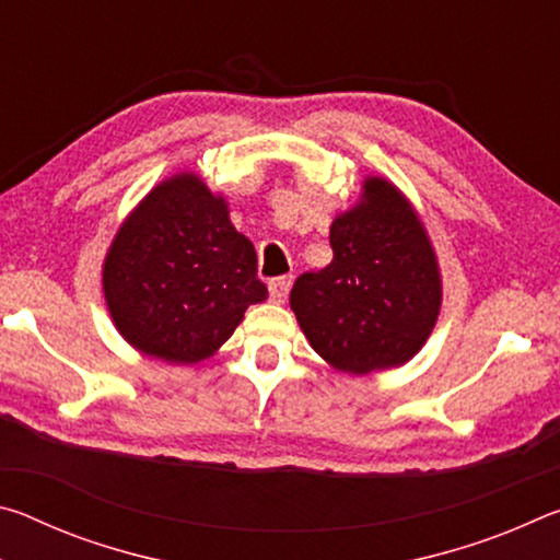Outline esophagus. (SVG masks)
Instances as JSON below:
<instances>
[{
	"label": "esophagus",
	"mask_w": 560,
	"mask_h": 560,
	"mask_svg": "<svg viewBox=\"0 0 560 560\" xmlns=\"http://www.w3.org/2000/svg\"><path fill=\"white\" fill-rule=\"evenodd\" d=\"M291 283H293V279H291V277H277V279H271V281H269V293H271V299H273V301H279V303H281V301H287Z\"/></svg>",
	"instance_id": "esophagus-1"
}]
</instances>
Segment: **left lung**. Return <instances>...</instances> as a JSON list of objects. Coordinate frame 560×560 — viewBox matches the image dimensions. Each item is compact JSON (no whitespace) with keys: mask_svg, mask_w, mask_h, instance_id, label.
<instances>
[{"mask_svg":"<svg viewBox=\"0 0 560 560\" xmlns=\"http://www.w3.org/2000/svg\"><path fill=\"white\" fill-rule=\"evenodd\" d=\"M330 249L334 261L291 289L311 348L353 375L407 363L442 306L438 257L412 205L387 179L365 177L360 202L330 224Z\"/></svg>","mask_w":560,"mask_h":560,"instance_id":"8db88e82","label":"left lung"}]
</instances>
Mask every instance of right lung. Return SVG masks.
Segmentation results:
<instances>
[{"label":"right lung","mask_w":560,"mask_h":560,"mask_svg":"<svg viewBox=\"0 0 560 560\" xmlns=\"http://www.w3.org/2000/svg\"><path fill=\"white\" fill-rule=\"evenodd\" d=\"M118 334L167 363L210 358L252 303L267 299L257 252L234 230L222 195L179 173L128 214L103 264Z\"/></svg>","instance_id":"right-lung-1"}]
</instances>
